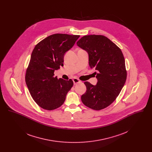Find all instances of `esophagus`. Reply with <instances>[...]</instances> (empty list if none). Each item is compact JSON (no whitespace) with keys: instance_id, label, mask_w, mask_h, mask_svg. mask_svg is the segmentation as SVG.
I'll use <instances>...</instances> for the list:
<instances>
[{"instance_id":"esophagus-1","label":"esophagus","mask_w":152,"mask_h":152,"mask_svg":"<svg viewBox=\"0 0 152 152\" xmlns=\"http://www.w3.org/2000/svg\"><path fill=\"white\" fill-rule=\"evenodd\" d=\"M73 83H74L75 85L77 84H79V83H81V81L79 79H78L77 78H74V79H73Z\"/></svg>"}]
</instances>
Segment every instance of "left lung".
I'll use <instances>...</instances> for the list:
<instances>
[{
    "instance_id": "8db88e82",
    "label": "left lung",
    "mask_w": 152,
    "mask_h": 152,
    "mask_svg": "<svg viewBox=\"0 0 152 152\" xmlns=\"http://www.w3.org/2000/svg\"><path fill=\"white\" fill-rule=\"evenodd\" d=\"M77 45L88 52L90 68L97 71L94 72L97 79L96 86L84 82L87 91L81 96V101L94 110L105 108L116 100L126 81L127 73L123 52L103 35L83 36Z\"/></svg>"
}]
</instances>
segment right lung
<instances>
[{"mask_svg":"<svg viewBox=\"0 0 152 152\" xmlns=\"http://www.w3.org/2000/svg\"><path fill=\"white\" fill-rule=\"evenodd\" d=\"M80 35L56 34L47 37L35 47L26 73V83L34 100L41 108L51 110L65 101L73 82L54 77V71L63 65L64 55Z\"/></svg>","mask_w":152,"mask_h":152,"instance_id":"right-lung-1","label":"right lung"}]
</instances>
